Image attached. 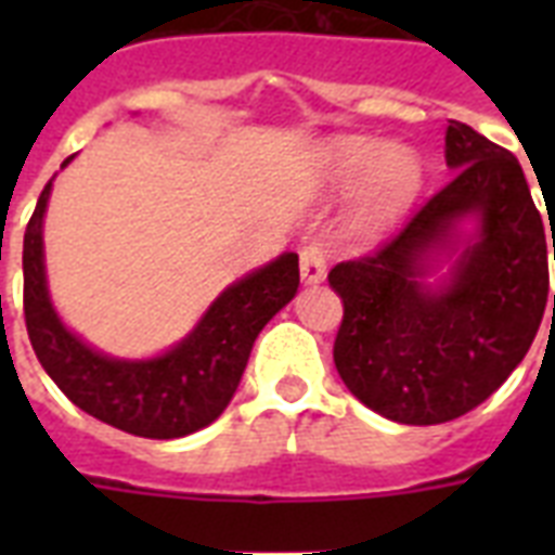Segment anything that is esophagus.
<instances>
[{
  "label": "esophagus",
  "mask_w": 555,
  "mask_h": 555,
  "mask_svg": "<svg viewBox=\"0 0 555 555\" xmlns=\"http://www.w3.org/2000/svg\"><path fill=\"white\" fill-rule=\"evenodd\" d=\"M299 273H302L305 285H320L325 279V253L320 244H308L299 253Z\"/></svg>",
  "instance_id": "esophagus-1"
}]
</instances>
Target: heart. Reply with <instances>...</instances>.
Returning a JSON list of instances; mask_svg holds the SVG:
<instances>
[{
    "label": "heart",
    "mask_w": 555,
    "mask_h": 555,
    "mask_svg": "<svg viewBox=\"0 0 555 555\" xmlns=\"http://www.w3.org/2000/svg\"><path fill=\"white\" fill-rule=\"evenodd\" d=\"M325 178L337 190L363 184L360 224L369 233L403 216L423 184V164L405 146H388L377 138H337L322 155Z\"/></svg>",
    "instance_id": "b5f03b06"
}]
</instances>
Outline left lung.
Segmentation results:
<instances>
[{"label":"left lung","mask_w":555,"mask_h":555,"mask_svg":"<svg viewBox=\"0 0 555 555\" xmlns=\"http://www.w3.org/2000/svg\"><path fill=\"white\" fill-rule=\"evenodd\" d=\"M447 167L452 181L391 242L328 273L343 299L339 377L405 426L483 403L525 360L551 296V244L516 155L449 120Z\"/></svg>","instance_id":"left-lung-1"}]
</instances>
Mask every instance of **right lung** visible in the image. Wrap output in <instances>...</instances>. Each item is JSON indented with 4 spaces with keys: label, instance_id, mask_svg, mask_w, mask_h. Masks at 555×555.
<instances>
[{
    "label": "right lung",
    "instance_id": "right-lung-1",
    "mask_svg": "<svg viewBox=\"0 0 555 555\" xmlns=\"http://www.w3.org/2000/svg\"><path fill=\"white\" fill-rule=\"evenodd\" d=\"M72 160L74 155L63 167ZM51 184L54 178L39 195L22 244L25 325L48 377L77 409L138 438H184L218 421L242 383L261 328L296 296L299 256L282 253L235 279L164 354L146 360L103 354L60 320L48 294L42 221Z\"/></svg>",
    "mask_w": 555,
    "mask_h": 555
}]
</instances>
